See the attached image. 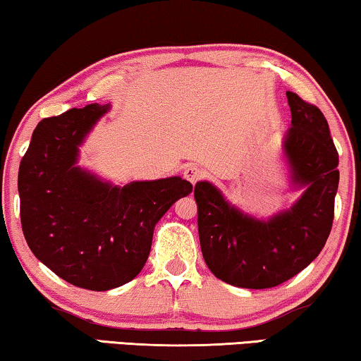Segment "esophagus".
<instances>
[{
  "label": "esophagus",
  "mask_w": 361,
  "mask_h": 361,
  "mask_svg": "<svg viewBox=\"0 0 361 361\" xmlns=\"http://www.w3.org/2000/svg\"><path fill=\"white\" fill-rule=\"evenodd\" d=\"M184 177L190 182V184L195 185L197 182L203 177V171L198 168V166L190 164V166H187V168L184 169Z\"/></svg>",
  "instance_id": "34e87169"
}]
</instances>
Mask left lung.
I'll return each instance as SVG.
<instances>
[{"mask_svg":"<svg viewBox=\"0 0 361 361\" xmlns=\"http://www.w3.org/2000/svg\"><path fill=\"white\" fill-rule=\"evenodd\" d=\"M291 128L283 149L296 185L306 187L290 210L267 221L239 212L210 182H197L198 236L216 279L239 288H271L300 274L326 244L338 187V153L324 114L286 91Z\"/></svg>","mask_w":361,"mask_h":361,"instance_id":"1","label":"left lung"}]
</instances>
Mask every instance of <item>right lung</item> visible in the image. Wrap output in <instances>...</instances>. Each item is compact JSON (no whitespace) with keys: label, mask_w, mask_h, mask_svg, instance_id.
Instances as JSON below:
<instances>
[{"label":"right lung","mask_w":361,"mask_h":361,"mask_svg":"<svg viewBox=\"0 0 361 361\" xmlns=\"http://www.w3.org/2000/svg\"><path fill=\"white\" fill-rule=\"evenodd\" d=\"M109 104L44 118L19 166L20 224L42 264L68 283L106 291L133 280L156 223L192 184L182 177L117 187L78 168L80 145Z\"/></svg>","instance_id":"right-lung-1"}]
</instances>
